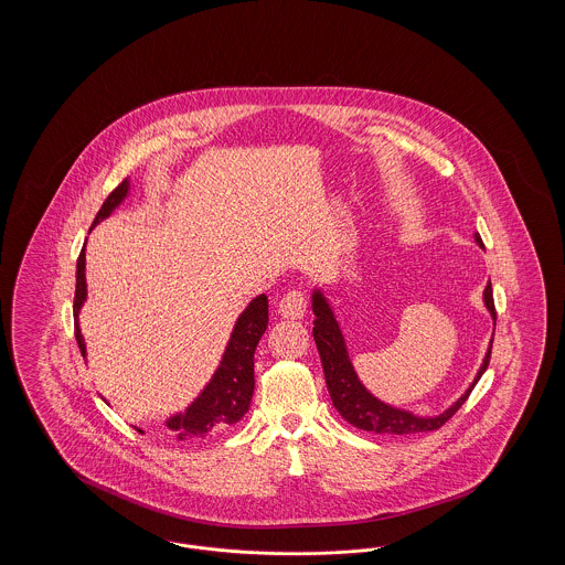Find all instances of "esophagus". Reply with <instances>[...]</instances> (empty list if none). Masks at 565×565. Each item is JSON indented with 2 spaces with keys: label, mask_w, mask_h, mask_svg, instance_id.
I'll list each match as a JSON object with an SVG mask.
<instances>
[{
  "label": "esophagus",
  "mask_w": 565,
  "mask_h": 565,
  "mask_svg": "<svg viewBox=\"0 0 565 565\" xmlns=\"http://www.w3.org/2000/svg\"><path fill=\"white\" fill-rule=\"evenodd\" d=\"M305 307H307V300L302 292H288L279 300V313L284 318H290V320H300L305 316Z\"/></svg>",
  "instance_id": "1"
}]
</instances>
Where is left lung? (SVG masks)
<instances>
[{
  "mask_svg": "<svg viewBox=\"0 0 565 565\" xmlns=\"http://www.w3.org/2000/svg\"><path fill=\"white\" fill-rule=\"evenodd\" d=\"M475 242L484 249L483 239L479 233H475ZM483 305L493 320V332H495V307H493L491 281H487L484 286ZM311 309L316 316L313 339L322 358L328 394L339 415L358 430L375 431V434H415V431L438 430L445 422H449L456 415L457 408L466 403V398L470 396V392L475 390V385L479 383L489 364L493 334L489 339V348L484 351L483 362L472 383L463 390V394L457 398L456 403L449 404L443 413L422 417V415H415L413 411L383 403L366 390V385L360 381V376L351 364L350 350H348L341 323L337 320V313L320 286H316L311 292Z\"/></svg>",
  "mask_w": 565,
  "mask_h": 565,
  "instance_id": "left-lung-1",
  "label": "left lung"
}]
</instances>
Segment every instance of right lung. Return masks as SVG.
Wrapping results in <instances>:
<instances>
[{
    "mask_svg": "<svg viewBox=\"0 0 565 565\" xmlns=\"http://www.w3.org/2000/svg\"><path fill=\"white\" fill-rule=\"evenodd\" d=\"M131 194V182L125 180L111 190L106 203L93 222V228L114 214ZM86 243L82 247L76 267V298H74V326L82 358H86V343L82 337L81 311L86 302ZM269 323V298L258 295L247 302L242 316L231 330L228 343L220 358V364L199 396L175 415L164 419V426L178 434L180 440L205 438L212 431L226 430L247 413L254 396V351ZM139 430V428H137ZM143 434V430H139Z\"/></svg>",
    "mask_w": 565,
    "mask_h": 565,
    "instance_id": "obj_1",
    "label": "right lung"
}]
</instances>
